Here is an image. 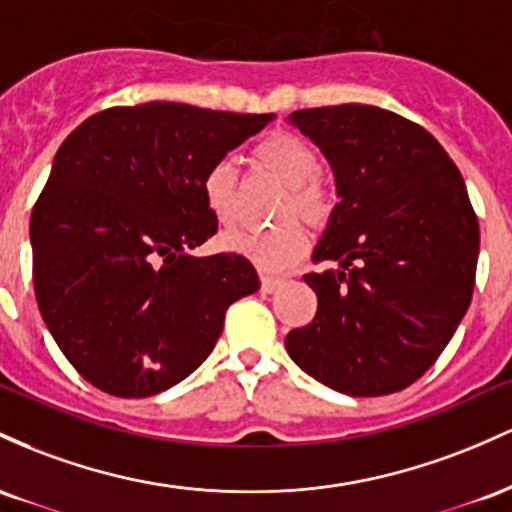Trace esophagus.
Wrapping results in <instances>:
<instances>
[{"label":"esophagus","mask_w":512,"mask_h":512,"mask_svg":"<svg viewBox=\"0 0 512 512\" xmlns=\"http://www.w3.org/2000/svg\"><path fill=\"white\" fill-rule=\"evenodd\" d=\"M283 283H285V280L275 278V275H261V292L271 295V292L278 290V287H283Z\"/></svg>","instance_id":"34e87169"}]
</instances>
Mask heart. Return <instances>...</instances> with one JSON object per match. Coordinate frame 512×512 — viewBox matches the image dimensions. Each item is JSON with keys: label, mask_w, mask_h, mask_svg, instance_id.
Listing matches in <instances>:
<instances>
[{"label": "heart", "mask_w": 512, "mask_h": 512, "mask_svg": "<svg viewBox=\"0 0 512 512\" xmlns=\"http://www.w3.org/2000/svg\"><path fill=\"white\" fill-rule=\"evenodd\" d=\"M251 162L258 171L283 183L275 215L283 222L268 229H234L225 234L229 251L246 256L263 271H283L297 263L307 251V229L329 227L338 208V186L329 174L319 171L317 147L292 130H273L251 149ZM203 198L220 225H232L239 217L241 179L239 169L229 159H217L205 169Z\"/></svg>", "instance_id": "1"}]
</instances>
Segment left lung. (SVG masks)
<instances>
[{"mask_svg": "<svg viewBox=\"0 0 512 512\" xmlns=\"http://www.w3.org/2000/svg\"><path fill=\"white\" fill-rule=\"evenodd\" d=\"M326 154L338 203L304 275L312 324L287 333L307 375L350 396L401 392L440 358L472 302L479 220L462 174L426 128L363 103L290 116Z\"/></svg>", "mask_w": 512, "mask_h": 512, "instance_id": "obj_1", "label": "left lung"}]
</instances>
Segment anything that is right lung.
Masks as SVG:
<instances>
[{"label": "right lung", "mask_w": 512, "mask_h": 512, "mask_svg": "<svg viewBox=\"0 0 512 512\" xmlns=\"http://www.w3.org/2000/svg\"><path fill=\"white\" fill-rule=\"evenodd\" d=\"M271 118L113 106L57 149L31 212L33 290L65 358L101 392L174 387L215 348L229 304L258 290L249 258L188 251L217 232L205 169Z\"/></svg>", "instance_id": "obj_1"}]
</instances>
